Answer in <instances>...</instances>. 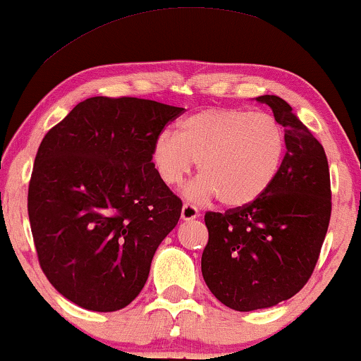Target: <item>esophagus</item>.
I'll use <instances>...</instances> for the list:
<instances>
[{
  "label": "esophagus",
  "instance_id": "34e87169",
  "mask_svg": "<svg viewBox=\"0 0 361 361\" xmlns=\"http://www.w3.org/2000/svg\"><path fill=\"white\" fill-rule=\"evenodd\" d=\"M180 218L184 219V221H192V219L199 218V209H197L196 206H192V204H189V202H185V204L182 206Z\"/></svg>",
  "mask_w": 361,
  "mask_h": 361
}]
</instances>
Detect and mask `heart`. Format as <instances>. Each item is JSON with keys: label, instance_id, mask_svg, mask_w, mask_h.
Wrapping results in <instances>:
<instances>
[{"label": "heart", "instance_id": "obj_1", "mask_svg": "<svg viewBox=\"0 0 361 361\" xmlns=\"http://www.w3.org/2000/svg\"><path fill=\"white\" fill-rule=\"evenodd\" d=\"M286 133L269 113L207 108L184 118L176 135L152 145V165L164 184L179 185L197 162L199 177L184 190L194 202L219 197L228 207L252 204L274 184L286 157Z\"/></svg>", "mask_w": 361, "mask_h": 361}]
</instances>
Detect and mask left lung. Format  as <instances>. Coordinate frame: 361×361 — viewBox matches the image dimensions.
<instances>
[{
    "label": "left lung",
    "mask_w": 361,
    "mask_h": 361,
    "mask_svg": "<svg viewBox=\"0 0 361 361\" xmlns=\"http://www.w3.org/2000/svg\"><path fill=\"white\" fill-rule=\"evenodd\" d=\"M283 126L287 152L269 190L252 204L207 213L201 258L206 286L235 311L277 306L306 286L331 216V185L324 148L290 104L258 96Z\"/></svg>",
    "instance_id": "8db88e82"
}]
</instances>
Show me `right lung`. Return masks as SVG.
<instances>
[{"label":"right lung","mask_w":361,"mask_h":361,"mask_svg":"<svg viewBox=\"0 0 361 361\" xmlns=\"http://www.w3.org/2000/svg\"><path fill=\"white\" fill-rule=\"evenodd\" d=\"M182 108L89 97L38 147L28 218L38 262L66 299L96 312L126 307L182 202L157 176L152 145Z\"/></svg>","instance_id":"1"}]
</instances>
